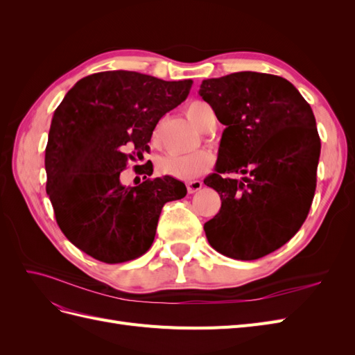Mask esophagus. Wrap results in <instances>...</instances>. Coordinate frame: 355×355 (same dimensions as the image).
Returning a JSON list of instances; mask_svg holds the SVG:
<instances>
[{"label": "esophagus", "instance_id": "1", "mask_svg": "<svg viewBox=\"0 0 355 355\" xmlns=\"http://www.w3.org/2000/svg\"><path fill=\"white\" fill-rule=\"evenodd\" d=\"M201 187H202V182L201 180H189L188 184H187V189H188L189 194H194V192L200 191Z\"/></svg>", "mask_w": 355, "mask_h": 355}]
</instances>
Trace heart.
<instances>
[{"label":"heart","mask_w":355,"mask_h":355,"mask_svg":"<svg viewBox=\"0 0 355 355\" xmlns=\"http://www.w3.org/2000/svg\"><path fill=\"white\" fill-rule=\"evenodd\" d=\"M187 115L202 132H207L213 124H216L213 110L201 101L188 103ZM211 164L213 155L209 151L200 149L192 154H167L159 157L157 159V171L163 176L189 180L206 173Z\"/></svg>","instance_id":"1"}]
</instances>
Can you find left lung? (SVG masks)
Listing matches in <instances>:
<instances>
[{
	"instance_id": "8db88e82",
	"label": "left lung",
	"mask_w": 355,
	"mask_h": 355,
	"mask_svg": "<svg viewBox=\"0 0 355 355\" xmlns=\"http://www.w3.org/2000/svg\"><path fill=\"white\" fill-rule=\"evenodd\" d=\"M198 93L225 125L216 171L204 179L222 200L204 223L206 237L232 259H259L293 237L313 204L321 149L313 110L271 73L209 78ZM234 173L245 176L232 180Z\"/></svg>"
}]
</instances>
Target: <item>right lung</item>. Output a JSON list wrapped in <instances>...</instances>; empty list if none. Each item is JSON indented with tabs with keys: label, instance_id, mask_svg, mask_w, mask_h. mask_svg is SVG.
I'll return each mask as SVG.
<instances>
[{
	"label": "right lung",
	"instance_id": "right-lung-1",
	"mask_svg": "<svg viewBox=\"0 0 355 355\" xmlns=\"http://www.w3.org/2000/svg\"><path fill=\"white\" fill-rule=\"evenodd\" d=\"M192 80L164 81L133 71L81 78L53 115L46 191L65 237L105 263L136 259L151 247L161 209L187 196L184 182L153 175L124 187L128 161H142L159 118L187 99Z\"/></svg>",
	"mask_w": 355,
	"mask_h": 355
}]
</instances>
